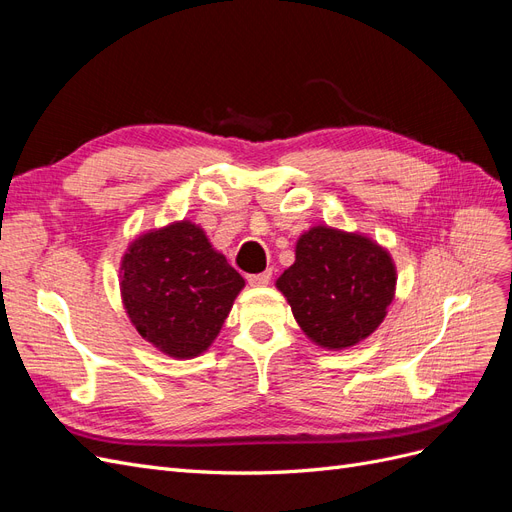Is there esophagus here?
Wrapping results in <instances>:
<instances>
[{
  "instance_id": "34e87169",
  "label": "esophagus",
  "mask_w": 512,
  "mask_h": 512,
  "mask_svg": "<svg viewBox=\"0 0 512 512\" xmlns=\"http://www.w3.org/2000/svg\"><path fill=\"white\" fill-rule=\"evenodd\" d=\"M271 275H273L271 269L262 271V273H252V275H247V284H250V286H267L271 282Z\"/></svg>"
}]
</instances>
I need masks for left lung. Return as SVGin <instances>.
<instances>
[{
	"instance_id": "8db88e82",
	"label": "left lung",
	"mask_w": 512,
	"mask_h": 512,
	"mask_svg": "<svg viewBox=\"0 0 512 512\" xmlns=\"http://www.w3.org/2000/svg\"><path fill=\"white\" fill-rule=\"evenodd\" d=\"M395 284V262L382 245L327 224L303 232L294 262L275 282L301 331L327 350L352 348L374 333Z\"/></svg>"
}]
</instances>
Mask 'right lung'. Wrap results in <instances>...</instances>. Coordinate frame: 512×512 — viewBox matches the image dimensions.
<instances>
[{
	"mask_svg": "<svg viewBox=\"0 0 512 512\" xmlns=\"http://www.w3.org/2000/svg\"><path fill=\"white\" fill-rule=\"evenodd\" d=\"M119 273L121 301L134 329L173 359H194L213 344L245 286L190 220L136 237Z\"/></svg>",
	"mask_w": 512,
	"mask_h": 512,
	"instance_id": "add662e5",
	"label": "right lung"
}]
</instances>
